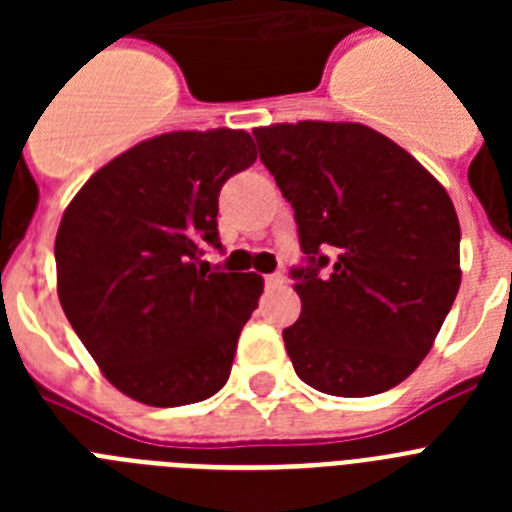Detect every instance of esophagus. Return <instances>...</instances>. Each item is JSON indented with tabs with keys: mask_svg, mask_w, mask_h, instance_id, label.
Masks as SVG:
<instances>
[{
	"mask_svg": "<svg viewBox=\"0 0 512 512\" xmlns=\"http://www.w3.org/2000/svg\"><path fill=\"white\" fill-rule=\"evenodd\" d=\"M264 282H266V287L274 289V287H282V284L287 282V277H284L282 271H277V274H266Z\"/></svg>",
	"mask_w": 512,
	"mask_h": 512,
	"instance_id": "34e87169",
	"label": "esophagus"
}]
</instances>
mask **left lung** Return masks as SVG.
I'll use <instances>...</instances> for the list:
<instances>
[{
    "instance_id": "8db88e82",
    "label": "left lung",
    "mask_w": 512,
    "mask_h": 512,
    "mask_svg": "<svg viewBox=\"0 0 512 512\" xmlns=\"http://www.w3.org/2000/svg\"><path fill=\"white\" fill-rule=\"evenodd\" d=\"M295 210L302 312L284 328L297 377L336 397L392 390L431 351L461 284L459 217L395 140L359 122L256 128Z\"/></svg>"
}]
</instances>
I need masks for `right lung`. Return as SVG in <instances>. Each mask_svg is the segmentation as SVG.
Masks as SVG:
<instances>
[{"label": "right lung", "mask_w": 512, "mask_h": 512, "mask_svg": "<svg viewBox=\"0 0 512 512\" xmlns=\"http://www.w3.org/2000/svg\"><path fill=\"white\" fill-rule=\"evenodd\" d=\"M256 161L246 130H176L112 158L79 189L56 235L58 300L122 395L176 408L230 377L264 279L210 269L217 194Z\"/></svg>", "instance_id": "add662e5"}]
</instances>
